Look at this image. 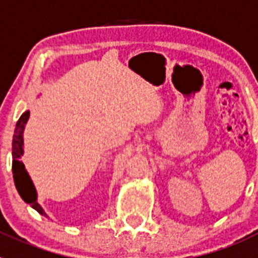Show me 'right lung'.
Segmentation results:
<instances>
[{"label":"right lung","instance_id":"1","mask_svg":"<svg viewBox=\"0 0 258 258\" xmlns=\"http://www.w3.org/2000/svg\"><path fill=\"white\" fill-rule=\"evenodd\" d=\"M28 119H29V110L23 113L20 115L19 120L16 122L15 131H14L13 138V175H14V182L19 196L22 197L23 201L25 203L31 204V207L34 208L38 213L42 216L48 217L47 213L43 211L37 202V191L36 187L33 185L31 176L28 175L27 169H25L24 163L20 161L22 155L24 154V139H23V134H24L25 124H27Z\"/></svg>","mask_w":258,"mask_h":258}]
</instances>
